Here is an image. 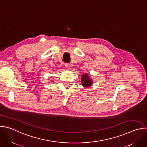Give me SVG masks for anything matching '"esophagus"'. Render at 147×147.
Returning a JSON list of instances; mask_svg holds the SVG:
<instances>
[{"label": "esophagus", "mask_w": 147, "mask_h": 147, "mask_svg": "<svg viewBox=\"0 0 147 147\" xmlns=\"http://www.w3.org/2000/svg\"><path fill=\"white\" fill-rule=\"evenodd\" d=\"M65 67H66L67 69H69L70 67V65L69 64V63H65Z\"/></svg>", "instance_id": "34e87169"}]
</instances>
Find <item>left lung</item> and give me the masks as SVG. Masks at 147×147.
I'll return each instance as SVG.
<instances>
[{"mask_svg":"<svg viewBox=\"0 0 147 147\" xmlns=\"http://www.w3.org/2000/svg\"><path fill=\"white\" fill-rule=\"evenodd\" d=\"M82 85L85 88H88L92 85L93 82L88 74L84 73L81 75Z\"/></svg>","mask_w":147,"mask_h":147,"instance_id":"8db88e82","label":"left lung"}]
</instances>
